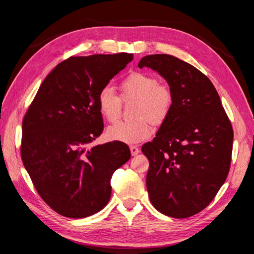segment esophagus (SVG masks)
Returning <instances> with one entry per match:
<instances>
[{
    "label": "esophagus",
    "instance_id": "esophagus-1",
    "mask_svg": "<svg viewBox=\"0 0 254 254\" xmlns=\"http://www.w3.org/2000/svg\"><path fill=\"white\" fill-rule=\"evenodd\" d=\"M130 151H131L132 156H136V154L140 152V150H139V148H136V147H134V145H133V147H130Z\"/></svg>",
    "mask_w": 254,
    "mask_h": 254
}]
</instances>
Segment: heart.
<instances>
[{"instance_id":"b5f03b06","label":"heart","mask_w":254,"mask_h":254,"mask_svg":"<svg viewBox=\"0 0 254 254\" xmlns=\"http://www.w3.org/2000/svg\"><path fill=\"white\" fill-rule=\"evenodd\" d=\"M124 98L137 100L134 121H122L107 130V137L127 144H135L149 139L152 134V123L161 124L168 118L173 106V95L165 86L158 85L153 76L134 71L121 83ZM97 107L107 122L113 123L121 114V100L113 88H102L97 95Z\"/></svg>"}]
</instances>
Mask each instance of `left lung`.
<instances>
[{"instance_id":"left-lung-1","label":"left lung","mask_w":254,"mask_h":254,"mask_svg":"<svg viewBox=\"0 0 254 254\" xmlns=\"http://www.w3.org/2000/svg\"><path fill=\"white\" fill-rule=\"evenodd\" d=\"M157 71L169 85L173 106L151 142L147 189L153 207L186 218L203 210L225 183L233 128L207 77L170 55H149L137 64Z\"/></svg>"}]
</instances>
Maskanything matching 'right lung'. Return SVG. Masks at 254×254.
<instances>
[{
	"mask_svg": "<svg viewBox=\"0 0 254 254\" xmlns=\"http://www.w3.org/2000/svg\"><path fill=\"white\" fill-rule=\"evenodd\" d=\"M132 54L70 57L42 81L22 123L21 157L41 198L55 212L84 218L111 198L114 171L131 158L123 142L88 148L104 128L97 95Z\"/></svg>",
	"mask_w": 254,
	"mask_h": 254,
	"instance_id": "1",
	"label": "right lung"
}]
</instances>
